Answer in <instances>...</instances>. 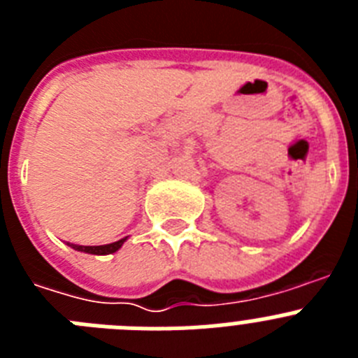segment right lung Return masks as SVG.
<instances>
[{"label":"right lung","mask_w":358,"mask_h":358,"mask_svg":"<svg viewBox=\"0 0 358 358\" xmlns=\"http://www.w3.org/2000/svg\"><path fill=\"white\" fill-rule=\"evenodd\" d=\"M127 236L118 242H113V243H106V245H77V243H69L68 245L75 251H82V252H87V255H98V256H103V255H113V252L118 251L122 248L123 243H125Z\"/></svg>","instance_id":"obj_1"}]
</instances>
